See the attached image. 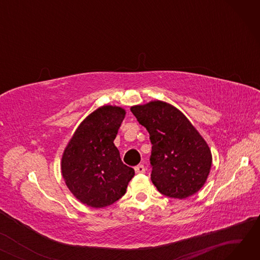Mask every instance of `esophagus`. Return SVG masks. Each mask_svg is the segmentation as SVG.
<instances>
[{"label": "esophagus", "instance_id": "obj_1", "mask_svg": "<svg viewBox=\"0 0 260 260\" xmlns=\"http://www.w3.org/2000/svg\"><path fill=\"white\" fill-rule=\"evenodd\" d=\"M135 172L137 174H143L145 172V168L143 165H139L137 167H135Z\"/></svg>", "mask_w": 260, "mask_h": 260}]
</instances>
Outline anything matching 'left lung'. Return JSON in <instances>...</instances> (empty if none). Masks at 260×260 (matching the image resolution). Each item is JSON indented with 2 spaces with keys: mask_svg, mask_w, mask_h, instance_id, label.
Returning <instances> with one entry per match:
<instances>
[{
  "mask_svg": "<svg viewBox=\"0 0 260 260\" xmlns=\"http://www.w3.org/2000/svg\"><path fill=\"white\" fill-rule=\"evenodd\" d=\"M131 111L149 134L151 179L159 192L177 199L197 193L210 174L212 154L192 123L162 101L135 105Z\"/></svg>",
  "mask_w": 260,
  "mask_h": 260,
  "instance_id": "8db88e82",
  "label": "left lung"
}]
</instances>
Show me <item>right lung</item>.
<instances>
[{
	"label": "right lung",
	"mask_w": 260,
	"mask_h": 260,
	"mask_svg": "<svg viewBox=\"0 0 260 260\" xmlns=\"http://www.w3.org/2000/svg\"><path fill=\"white\" fill-rule=\"evenodd\" d=\"M124 117L125 111L118 106L95 109L79 125L63 153L65 183L88 207L105 208L119 200L135 175L114 144Z\"/></svg>",
	"instance_id": "obj_1"
}]
</instances>
